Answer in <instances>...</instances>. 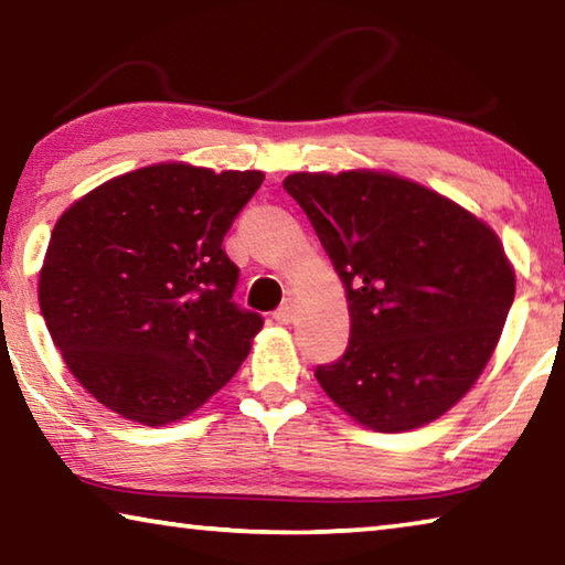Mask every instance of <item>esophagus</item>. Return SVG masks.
Wrapping results in <instances>:
<instances>
[{
    "mask_svg": "<svg viewBox=\"0 0 565 565\" xmlns=\"http://www.w3.org/2000/svg\"><path fill=\"white\" fill-rule=\"evenodd\" d=\"M274 319L279 321V323H291V319H294V306H291V303H284L281 309H276Z\"/></svg>",
    "mask_w": 565,
    "mask_h": 565,
    "instance_id": "esophagus-1",
    "label": "esophagus"
}]
</instances>
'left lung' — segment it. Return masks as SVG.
<instances>
[{"label": "left lung", "mask_w": 565, "mask_h": 565, "mask_svg": "<svg viewBox=\"0 0 565 565\" xmlns=\"http://www.w3.org/2000/svg\"><path fill=\"white\" fill-rule=\"evenodd\" d=\"M347 286L351 339L313 376L374 431L444 416L481 376L513 303L515 274L489 226L436 191L384 171L291 174Z\"/></svg>", "instance_id": "8db88e82"}]
</instances>
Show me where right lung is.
Masks as SVG:
<instances>
[{
  "label": "right lung",
  "instance_id": "add662e5",
  "mask_svg": "<svg viewBox=\"0 0 565 565\" xmlns=\"http://www.w3.org/2000/svg\"><path fill=\"white\" fill-rule=\"evenodd\" d=\"M262 171L154 164L74 202L56 222L40 306L66 369L121 418L189 416L242 366L264 327L238 309L224 252Z\"/></svg>",
  "mask_w": 565,
  "mask_h": 565
}]
</instances>
